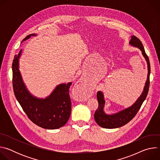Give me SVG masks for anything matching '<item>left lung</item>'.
<instances>
[{
	"label": "left lung",
	"instance_id": "left-lung-1",
	"mask_svg": "<svg viewBox=\"0 0 160 160\" xmlns=\"http://www.w3.org/2000/svg\"><path fill=\"white\" fill-rule=\"evenodd\" d=\"M129 44L133 47L138 48L142 52L143 57L146 61L148 64V76L147 80L145 83L143 91L140 97L130 107L127 108L122 111H120L116 113L108 115L104 111L105 105L104 96L101 91H98L97 93V98L99 103V107L94 113V119L96 123L101 127L104 128H116L122 127L128 123L135 116L141 105L146 99L149 87V75L151 72L150 63L149 58L145 52L144 48L141 40L135 36H131V40L129 42Z\"/></svg>",
	"mask_w": 160,
	"mask_h": 160
}]
</instances>
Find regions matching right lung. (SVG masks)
I'll use <instances>...</instances> for the list:
<instances>
[{
    "instance_id": "obj_1",
    "label": "right lung",
    "mask_w": 160,
    "mask_h": 160,
    "mask_svg": "<svg viewBox=\"0 0 160 160\" xmlns=\"http://www.w3.org/2000/svg\"><path fill=\"white\" fill-rule=\"evenodd\" d=\"M35 35L37 34H30L22 41ZM21 53L22 49L18 55L14 56L12 65V85L16 99L29 119L37 125L45 129L62 127L67 123L71 114L69 88L72 82L57 85L52 93L44 99L33 96L22 80L19 69Z\"/></svg>"
}]
</instances>
